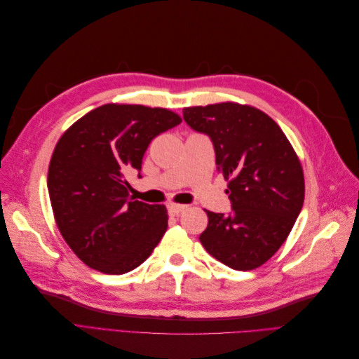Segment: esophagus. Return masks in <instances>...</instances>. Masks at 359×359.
Here are the masks:
<instances>
[{
    "instance_id": "obj_1",
    "label": "esophagus",
    "mask_w": 359,
    "mask_h": 359,
    "mask_svg": "<svg viewBox=\"0 0 359 359\" xmlns=\"http://www.w3.org/2000/svg\"><path fill=\"white\" fill-rule=\"evenodd\" d=\"M187 208V205H180V203H169L168 210L172 215H178L181 211H184Z\"/></svg>"
}]
</instances>
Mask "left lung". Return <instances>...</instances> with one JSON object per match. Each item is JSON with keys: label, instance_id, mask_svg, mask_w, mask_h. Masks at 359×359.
<instances>
[{"label": "left lung", "instance_id": "8db88e82", "mask_svg": "<svg viewBox=\"0 0 359 359\" xmlns=\"http://www.w3.org/2000/svg\"><path fill=\"white\" fill-rule=\"evenodd\" d=\"M184 121L208 135L232 212L206 211L199 240L212 257L236 271L264 265L286 241L304 203L301 161L273 118L233 102L182 109Z\"/></svg>", "mask_w": 359, "mask_h": 359}]
</instances>
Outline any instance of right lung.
I'll return each mask as SVG.
<instances>
[{"instance_id":"right-lung-1","label":"right lung","mask_w":359,"mask_h":359,"mask_svg":"<svg viewBox=\"0 0 359 359\" xmlns=\"http://www.w3.org/2000/svg\"><path fill=\"white\" fill-rule=\"evenodd\" d=\"M181 123L165 107L109 103L70 126L53 149L48 190L64 240L85 265L126 274L145 262L168 229L165 205L128 198L151 140Z\"/></svg>"}]
</instances>
